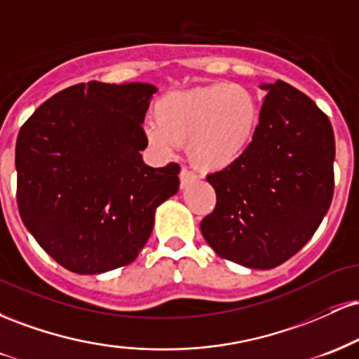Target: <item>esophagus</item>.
<instances>
[{
  "instance_id": "1",
  "label": "esophagus",
  "mask_w": 359,
  "mask_h": 359,
  "mask_svg": "<svg viewBox=\"0 0 359 359\" xmlns=\"http://www.w3.org/2000/svg\"><path fill=\"white\" fill-rule=\"evenodd\" d=\"M179 179H180V187L185 189V187H189V185H192L194 182H196L197 175L194 174V172L187 170V168H182V170H180V174H179Z\"/></svg>"
}]
</instances>
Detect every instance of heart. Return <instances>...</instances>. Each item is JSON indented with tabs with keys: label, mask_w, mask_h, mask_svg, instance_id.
I'll return each mask as SVG.
<instances>
[{
	"label": "heart",
	"mask_w": 359,
	"mask_h": 359,
	"mask_svg": "<svg viewBox=\"0 0 359 359\" xmlns=\"http://www.w3.org/2000/svg\"><path fill=\"white\" fill-rule=\"evenodd\" d=\"M145 125L151 147L172 154L187 142L189 158L203 170H222L248 150L258 125V106L248 89L228 82L168 93Z\"/></svg>",
	"instance_id": "obj_1"
}]
</instances>
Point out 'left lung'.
I'll return each instance as SVG.
<instances>
[{"mask_svg": "<svg viewBox=\"0 0 359 359\" xmlns=\"http://www.w3.org/2000/svg\"><path fill=\"white\" fill-rule=\"evenodd\" d=\"M266 96L248 150L208 175L216 208L201 221L208 245L229 262L269 270L294 257L319 228L334 192L329 118L283 81Z\"/></svg>", "mask_w": 359, "mask_h": 359, "instance_id": "left-lung-1", "label": "left lung"}]
</instances>
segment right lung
I'll return each mask as SVG.
<instances>
[{"instance_id": "1", "label": "right lung", "mask_w": 359, "mask_h": 359, "mask_svg": "<svg viewBox=\"0 0 359 359\" xmlns=\"http://www.w3.org/2000/svg\"><path fill=\"white\" fill-rule=\"evenodd\" d=\"M156 88L90 81L60 90L16 140V203L23 224L64 269L96 275L138 257L155 209L179 191L177 163L154 168L140 151Z\"/></svg>"}]
</instances>
